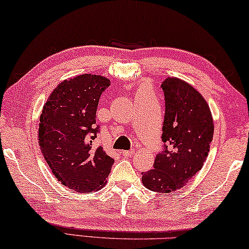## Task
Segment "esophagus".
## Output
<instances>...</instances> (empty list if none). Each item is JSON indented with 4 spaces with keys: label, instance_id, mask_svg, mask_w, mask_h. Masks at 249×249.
Instances as JSON below:
<instances>
[{
    "label": "esophagus",
    "instance_id": "esophagus-1",
    "mask_svg": "<svg viewBox=\"0 0 249 249\" xmlns=\"http://www.w3.org/2000/svg\"><path fill=\"white\" fill-rule=\"evenodd\" d=\"M134 150H130V151H122L121 152V154L124 155V156H131L132 154H134Z\"/></svg>",
    "mask_w": 249,
    "mask_h": 249
}]
</instances>
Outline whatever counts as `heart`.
I'll use <instances>...</instances> for the list:
<instances>
[{"label":"heart","mask_w":249,"mask_h":249,"mask_svg":"<svg viewBox=\"0 0 249 249\" xmlns=\"http://www.w3.org/2000/svg\"><path fill=\"white\" fill-rule=\"evenodd\" d=\"M142 90H146V89H142Z\"/></svg>","instance_id":"b5f03b06"}]
</instances>
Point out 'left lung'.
Returning <instances> with one entry per match:
<instances>
[{
  "mask_svg": "<svg viewBox=\"0 0 249 249\" xmlns=\"http://www.w3.org/2000/svg\"><path fill=\"white\" fill-rule=\"evenodd\" d=\"M165 96L163 151L153 168L142 173L147 189L168 194L184 187L202 168L210 151L214 124L206 99L189 83L168 77Z\"/></svg>",
  "mask_w": 249,
  "mask_h": 249,
  "instance_id": "1",
  "label": "left lung"
}]
</instances>
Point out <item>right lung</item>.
<instances>
[{
	"mask_svg": "<svg viewBox=\"0 0 249 249\" xmlns=\"http://www.w3.org/2000/svg\"><path fill=\"white\" fill-rule=\"evenodd\" d=\"M107 77L82 74L52 90L39 118V145L51 172L76 193H91L106 185L115 160L93 143L99 132L96 110Z\"/></svg>",
	"mask_w": 249,
	"mask_h": 249,
	"instance_id": "right-lung-1",
	"label": "right lung"
}]
</instances>
